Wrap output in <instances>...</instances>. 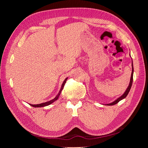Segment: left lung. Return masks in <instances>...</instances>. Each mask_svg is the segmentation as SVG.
Returning <instances> with one entry per match:
<instances>
[{
	"mask_svg": "<svg viewBox=\"0 0 148 148\" xmlns=\"http://www.w3.org/2000/svg\"><path fill=\"white\" fill-rule=\"evenodd\" d=\"M132 75H131V78H130V84H129V86H128L127 90L125 91V92H124L123 95L122 96H121L120 97H119L117 99H116L115 101H114L112 103H110V104H107V106H113V105H115L117 104V103H118L120 101L122 100L123 99H124V98H125L127 97V96L128 95V94L130 91V90L131 89V87H132V83H133V62H132Z\"/></svg>",
	"mask_w": 148,
	"mask_h": 148,
	"instance_id": "8db88e82",
	"label": "left lung"
}]
</instances>
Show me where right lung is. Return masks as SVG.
I'll return each instance as SVG.
<instances>
[{
    "instance_id": "add662e5",
    "label": "right lung",
    "mask_w": 148,
    "mask_h": 148,
    "mask_svg": "<svg viewBox=\"0 0 148 148\" xmlns=\"http://www.w3.org/2000/svg\"><path fill=\"white\" fill-rule=\"evenodd\" d=\"M66 79H67V78H65V79L63 83H62V87H61V88H60V90L59 91V92L58 93V95H57V96L54 98V99H53L51 100L50 101H48V102H44V103H41V104H35V105H34V104H29V105H30L31 106L34 107H45V106H47L50 105L51 104H52V103H53V102L56 101V100H57V99H58V98H59V96H60V93H61L62 90V89H64V85H65V83H66Z\"/></svg>"
}]
</instances>
